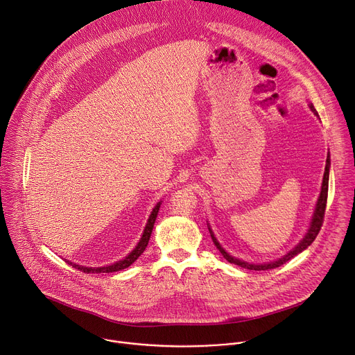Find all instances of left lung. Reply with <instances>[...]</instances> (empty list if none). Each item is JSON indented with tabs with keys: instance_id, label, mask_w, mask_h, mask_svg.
<instances>
[{
	"instance_id": "1",
	"label": "left lung",
	"mask_w": 355,
	"mask_h": 355,
	"mask_svg": "<svg viewBox=\"0 0 355 355\" xmlns=\"http://www.w3.org/2000/svg\"><path fill=\"white\" fill-rule=\"evenodd\" d=\"M311 110L317 114L315 109L313 107V105L310 106ZM318 116V114H317ZM329 168H330V155L327 157V161H326V170H324V177H323V185H321V192H320V197H318V201L315 204V211L313 214V219H311V223H310V230L309 232L306 234V236L303 238V241L295 248L290 250L287 254H284L283 257H280L279 261H275V262H270V263H263V265H252V263H248V262H242L239 259H235V257H232L230 253H227L223 250V248L219 245V242L215 239L211 228L209 232H211V238L215 243V246L219 249V252L223 254L225 259H227L228 262L231 263H235L241 268H245V269H249V270H269V269H275V268H279L282 266L283 263L288 262L292 257H295L296 254H299L300 252H303L306 248H309L313 241L315 239V236L318 235L320 230H321V225H323V220H324V214H326V205H327V196H329Z\"/></svg>"
}]
</instances>
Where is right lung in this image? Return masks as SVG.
Instances as JSON below:
<instances>
[{
	"label": "right lung",
	"mask_w": 355,
	"mask_h": 355,
	"mask_svg": "<svg viewBox=\"0 0 355 355\" xmlns=\"http://www.w3.org/2000/svg\"><path fill=\"white\" fill-rule=\"evenodd\" d=\"M158 209H159V202L154 207V209H153V212H151V215H150V218H148V222H147V225H146V230H144V232H143V236H141L140 242H139L137 246L132 250V253L128 254V256H125L123 261H119V262H116V263H113V265H110V266H103V268H85V266H80V265H75V263H72V262H69V261H67V262H69V265H72L73 268L79 269V270L83 272V273H112V272H119V270H123V269L128 268V266H130L132 263H135V262L139 259V256H140V254L144 252V249L147 248L148 241H150V236H151V232H153V228H154V222H155Z\"/></svg>",
	"instance_id": "add662e5"
}]
</instances>
